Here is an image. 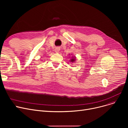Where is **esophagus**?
Here are the masks:
<instances>
[{"instance_id":"1","label":"esophagus","mask_w":128,"mask_h":128,"mask_svg":"<svg viewBox=\"0 0 128 128\" xmlns=\"http://www.w3.org/2000/svg\"><path fill=\"white\" fill-rule=\"evenodd\" d=\"M60 50V48H59V47H56V48L55 49V51L56 52H58Z\"/></svg>"}]
</instances>
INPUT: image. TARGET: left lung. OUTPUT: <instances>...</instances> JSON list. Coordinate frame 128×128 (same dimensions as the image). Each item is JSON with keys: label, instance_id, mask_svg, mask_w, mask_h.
Returning <instances> with one entry per match:
<instances>
[{"label": "left lung", "instance_id": "8db88e82", "mask_svg": "<svg viewBox=\"0 0 128 128\" xmlns=\"http://www.w3.org/2000/svg\"><path fill=\"white\" fill-rule=\"evenodd\" d=\"M74 60H75L74 59V58H72V60H71V61H70V62H73L74 61Z\"/></svg>", "mask_w": 128, "mask_h": 128}]
</instances>
